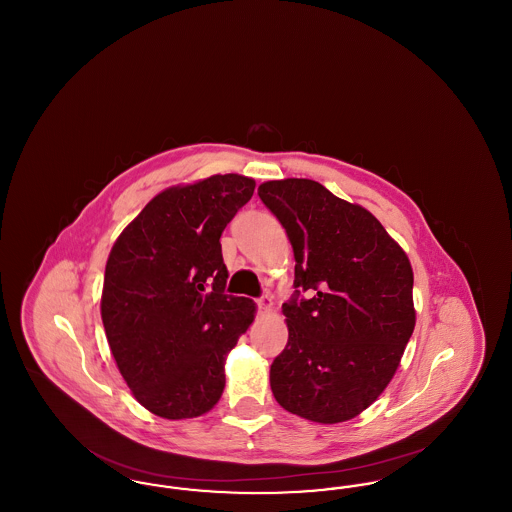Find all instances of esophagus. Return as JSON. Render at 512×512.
Wrapping results in <instances>:
<instances>
[{"label":"esophagus","mask_w":512,"mask_h":512,"mask_svg":"<svg viewBox=\"0 0 512 512\" xmlns=\"http://www.w3.org/2000/svg\"><path fill=\"white\" fill-rule=\"evenodd\" d=\"M257 307H259L261 311L268 313V311L272 309V299H270L268 295H265V297H259V299H257Z\"/></svg>","instance_id":"obj_1"}]
</instances>
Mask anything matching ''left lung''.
<instances>
[{"label":"left lung","instance_id":"8db88e82","mask_svg":"<svg viewBox=\"0 0 512 512\" xmlns=\"http://www.w3.org/2000/svg\"><path fill=\"white\" fill-rule=\"evenodd\" d=\"M259 197L295 257V293L282 305L290 338L270 366L272 393L307 420H349L386 390L411 340V263L372 213L315 180L265 182Z\"/></svg>","mask_w":512,"mask_h":512}]
</instances>
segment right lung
Segmentation results:
<instances>
[{
	"label": "right lung",
	"mask_w": 512,
	"mask_h": 512,
	"mask_svg": "<svg viewBox=\"0 0 512 512\" xmlns=\"http://www.w3.org/2000/svg\"><path fill=\"white\" fill-rule=\"evenodd\" d=\"M255 180L215 174L155 195L113 245L101 320L134 397L157 416L211 411L224 359L255 317V303L224 293L220 236L251 199Z\"/></svg>",
	"instance_id": "add662e5"
}]
</instances>
